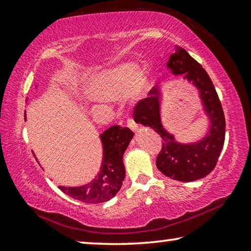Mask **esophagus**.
Returning a JSON list of instances; mask_svg holds the SVG:
<instances>
[{
	"label": "esophagus",
	"instance_id": "esophagus-1",
	"mask_svg": "<svg viewBox=\"0 0 251 251\" xmlns=\"http://www.w3.org/2000/svg\"><path fill=\"white\" fill-rule=\"evenodd\" d=\"M127 126H128L129 128L133 130V132H135V130L137 129V124L133 121V119H129V121L127 122Z\"/></svg>",
	"mask_w": 251,
	"mask_h": 251
}]
</instances>
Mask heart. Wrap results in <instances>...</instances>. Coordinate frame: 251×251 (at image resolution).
<instances>
[{"instance_id":"1","label":"heart","mask_w":251,"mask_h":251,"mask_svg":"<svg viewBox=\"0 0 251 251\" xmlns=\"http://www.w3.org/2000/svg\"><path fill=\"white\" fill-rule=\"evenodd\" d=\"M150 88L149 74L136 62L123 61L95 74L86 83V94L94 100H110L125 96L129 100L144 97Z\"/></svg>"}]
</instances>
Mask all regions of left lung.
Returning a JSON list of instances; mask_svg holds the SVG:
<instances>
[{
    "label": "left lung",
    "instance_id": "1",
    "mask_svg": "<svg viewBox=\"0 0 251 251\" xmlns=\"http://www.w3.org/2000/svg\"><path fill=\"white\" fill-rule=\"evenodd\" d=\"M166 68L176 75L192 82L199 90L203 110L209 119L205 136L192 143H180L168 132L161 121L162 93L156 86L134 108L137 124L153 128L162 137V150L156 158V166L165 176L181 182L200 180L211 172L220 156L225 143L226 119L221 102L206 71L191 55L177 47L171 54Z\"/></svg>",
    "mask_w": 251,
    "mask_h": 251
}]
</instances>
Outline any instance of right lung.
<instances>
[{"mask_svg":"<svg viewBox=\"0 0 251 251\" xmlns=\"http://www.w3.org/2000/svg\"><path fill=\"white\" fill-rule=\"evenodd\" d=\"M133 136L134 133L127 127H109L99 136L102 145V162L100 171L94 180L80 186L60 185L59 189L67 196L85 203H101L113 199L121 190L125 178L123 155Z\"/></svg>","mask_w":251,"mask_h":251,"instance_id":"right-lung-1","label":"right lung"}]
</instances>
